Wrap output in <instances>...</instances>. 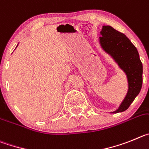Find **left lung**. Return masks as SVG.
I'll return each mask as SVG.
<instances>
[{
    "instance_id": "obj_1",
    "label": "left lung",
    "mask_w": 149,
    "mask_h": 149,
    "mask_svg": "<svg viewBox=\"0 0 149 149\" xmlns=\"http://www.w3.org/2000/svg\"><path fill=\"white\" fill-rule=\"evenodd\" d=\"M101 36L100 37L101 46L114 58L128 77V93L120 108L113 113L123 112L129 108L141 90L143 64L136 47L125 35L111 26H103Z\"/></svg>"
}]
</instances>
